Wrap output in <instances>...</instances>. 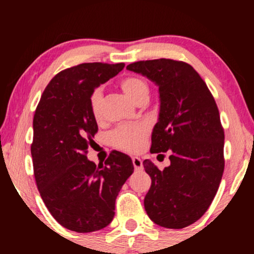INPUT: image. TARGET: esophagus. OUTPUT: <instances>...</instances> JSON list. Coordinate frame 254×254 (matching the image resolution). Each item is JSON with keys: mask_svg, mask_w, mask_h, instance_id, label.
<instances>
[{"mask_svg": "<svg viewBox=\"0 0 254 254\" xmlns=\"http://www.w3.org/2000/svg\"><path fill=\"white\" fill-rule=\"evenodd\" d=\"M132 164H133V168H135V171H142L143 170V162H142V160L139 159V157L137 156H133L132 157Z\"/></svg>", "mask_w": 254, "mask_h": 254, "instance_id": "34e87169", "label": "esophagus"}]
</instances>
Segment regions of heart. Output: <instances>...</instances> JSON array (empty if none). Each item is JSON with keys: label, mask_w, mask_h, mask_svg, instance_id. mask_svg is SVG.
I'll use <instances>...</instances> for the list:
<instances>
[{"label": "heart", "mask_w": 254, "mask_h": 254, "mask_svg": "<svg viewBox=\"0 0 254 254\" xmlns=\"http://www.w3.org/2000/svg\"><path fill=\"white\" fill-rule=\"evenodd\" d=\"M121 87L125 94L133 103L144 95H148L149 88L142 78L136 76L125 77L121 81ZM101 104H103V92L101 89H94L89 97V106L92 115L95 119L101 116ZM148 135V127L145 124L121 125L111 133V141L119 149L127 151H137L143 147L144 139Z\"/></svg>", "instance_id": "1"}]
</instances>
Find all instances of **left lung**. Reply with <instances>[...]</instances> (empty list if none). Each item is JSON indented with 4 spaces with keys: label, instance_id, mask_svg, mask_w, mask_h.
I'll return each mask as SVG.
<instances>
[{
    "label": "left lung",
    "instance_id": "left-lung-1",
    "mask_svg": "<svg viewBox=\"0 0 254 254\" xmlns=\"http://www.w3.org/2000/svg\"><path fill=\"white\" fill-rule=\"evenodd\" d=\"M127 69L159 87L150 153H171V165L164 171L143 161L151 178L144 209L159 226L184 228L205 214L222 179L224 132L217 105L199 74L185 62L160 58Z\"/></svg>",
    "mask_w": 254,
    "mask_h": 254
}]
</instances>
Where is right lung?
<instances>
[{
  "label": "right lung",
  "mask_w": 254,
  "mask_h": 254,
  "mask_svg": "<svg viewBox=\"0 0 254 254\" xmlns=\"http://www.w3.org/2000/svg\"><path fill=\"white\" fill-rule=\"evenodd\" d=\"M125 64L82 63L65 69L44 90L33 118L34 178L46 208L64 228L90 233L109 226L131 157L113 150L98 166L86 154L98 131L89 97Z\"/></svg>",
  "instance_id": "add662e5"
}]
</instances>
